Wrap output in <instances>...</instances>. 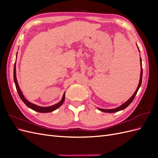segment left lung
Segmentation results:
<instances>
[{
  "mask_svg": "<svg viewBox=\"0 0 158 158\" xmlns=\"http://www.w3.org/2000/svg\"><path fill=\"white\" fill-rule=\"evenodd\" d=\"M140 65H141V71H140V81H139V84H138V85L137 87V89H136L135 92L134 93V94L132 95V97L129 99L128 100H127V101L124 103L123 105H121V106H119L117 108H114V109H100V108H98L99 110H100L101 111H103V112H105V113H115V112H117V111H121V110H123L124 109L127 108L129 105H130L131 103V102L133 101L134 98H135L136 95L138 92V89H139L140 85H141V84H142V60H141V58H140Z\"/></svg>",
  "mask_w": 158,
  "mask_h": 158,
  "instance_id": "obj_1",
  "label": "left lung"
}]
</instances>
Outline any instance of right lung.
<instances>
[{
    "label": "right lung",
    "instance_id": "obj_1",
    "mask_svg": "<svg viewBox=\"0 0 158 158\" xmlns=\"http://www.w3.org/2000/svg\"><path fill=\"white\" fill-rule=\"evenodd\" d=\"M18 53V52H17ZM16 56H17V54H16ZM14 83H15L16 85V88L17 89V92L18 93L19 96L21 98V99L22 100V102L24 103L26 106L33 109V111H37V112H40V113H50L55 111L56 109H58L59 107H60L62 105H63V102H64V99H65V92L63 94V96L62 99L60 101L54 106H49V107H40V106H38L37 105H35L33 103H30V102H28L27 100L25 98V97L23 96V95L22 94V92H21V90L20 89V87H19L18 82H17V79H16V63L14 64Z\"/></svg>",
    "mask_w": 158,
    "mask_h": 158
}]
</instances>
